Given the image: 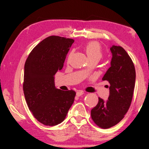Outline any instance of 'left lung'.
Segmentation results:
<instances>
[{
  "mask_svg": "<svg viewBox=\"0 0 149 149\" xmlns=\"http://www.w3.org/2000/svg\"><path fill=\"white\" fill-rule=\"evenodd\" d=\"M74 40L52 36L36 46L24 65L23 90L30 111L42 124L61 123L74 102L76 92L58 89L54 75L61 70Z\"/></svg>",
  "mask_w": 149,
  "mask_h": 149,
  "instance_id": "1",
  "label": "left lung"
}]
</instances>
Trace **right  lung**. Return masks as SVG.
<instances>
[{
	"label": "right lung",
	"mask_w": 149,
	"mask_h": 149,
	"mask_svg": "<svg viewBox=\"0 0 149 149\" xmlns=\"http://www.w3.org/2000/svg\"><path fill=\"white\" fill-rule=\"evenodd\" d=\"M113 52L111 66L102 78L109 81L107 100L99 98L91 111V117L97 125L107 129L116 125L124 118L132 100L136 73L134 66L125 51Z\"/></svg>",
	"instance_id": "add662e5"
}]
</instances>
